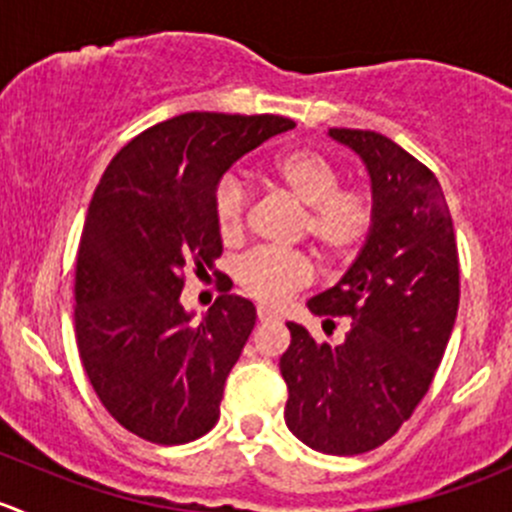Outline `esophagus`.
<instances>
[{
    "mask_svg": "<svg viewBox=\"0 0 512 512\" xmlns=\"http://www.w3.org/2000/svg\"><path fill=\"white\" fill-rule=\"evenodd\" d=\"M257 319H260V324H270V322H280V314L272 312V309L267 307H257Z\"/></svg>",
    "mask_w": 512,
    "mask_h": 512,
    "instance_id": "34e87169",
    "label": "esophagus"
}]
</instances>
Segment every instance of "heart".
Returning <instances> with one entry per match:
<instances>
[{"label": "heart", "mask_w": 512, "mask_h": 512, "mask_svg": "<svg viewBox=\"0 0 512 512\" xmlns=\"http://www.w3.org/2000/svg\"><path fill=\"white\" fill-rule=\"evenodd\" d=\"M270 178L304 208L299 232L329 262L352 260L376 225V200L369 190L344 185V173L317 148H292L270 163ZM250 188L235 175H223L213 188V220L227 245L245 237ZM314 265L299 250L257 247L237 260L235 282L247 297L280 307L307 287Z\"/></svg>", "instance_id": "b5f03b06"}]
</instances>
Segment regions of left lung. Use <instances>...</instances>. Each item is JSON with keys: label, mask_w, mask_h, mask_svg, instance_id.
<instances>
[{"label": "left lung", "mask_w": 512, "mask_h": 512, "mask_svg": "<svg viewBox=\"0 0 512 512\" xmlns=\"http://www.w3.org/2000/svg\"><path fill=\"white\" fill-rule=\"evenodd\" d=\"M371 175L376 225L347 275L309 299V312L349 317L339 344L289 322L280 371L289 431L314 451L356 456L389 441L426 396L458 312L453 220L436 175L391 138L329 128Z\"/></svg>", "instance_id": "8db88e82"}]
</instances>
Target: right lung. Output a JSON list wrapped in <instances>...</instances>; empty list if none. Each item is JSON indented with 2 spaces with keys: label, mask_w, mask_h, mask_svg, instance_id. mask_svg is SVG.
Returning a JSON list of instances; mask_svg holds the SVG:
<instances>
[{
  "label": "right lung",
  "mask_w": 512,
  "mask_h": 512,
  "mask_svg": "<svg viewBox=\"0 0 512 512\" xmlns=\"http://www.w3.org/2000/svg\"><path fill=\"white\" fill-rule=\"evenodd\" d=\"M289 128L294 121L272 113L168 118L116 153L91 198L76 257V347L108 414L143 441L178 446L218 423L255 307L225 282L190 322L185 272L208 275L223 255L215 183Z\"/></svg>",
  "instance_id": "1"
}]
</instances>
